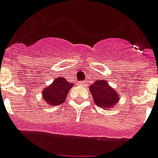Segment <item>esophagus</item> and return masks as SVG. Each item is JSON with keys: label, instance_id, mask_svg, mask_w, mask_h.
Masks as SVG:
<instances>
[{"label": "esophagus", "instance_id": "34e87169", "mask_svg": "<svg viewBox=\"0 0 158 158\" xmlns=\"http://www.w3.org/2000/svg\"><path fill=\"white\" fill-rule=\"evenodd\" d=\"M78 84H79V85H81V86H86V85H87L86 81H79Z\"/></svg>", "mask_w": 158, "mask_h": 158}]
</instances>
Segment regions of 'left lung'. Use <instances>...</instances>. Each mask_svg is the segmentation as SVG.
<instances>
[{"label": "left lung", "mask_w": 158, "mask_h": 158, "mask_svg": "<svg viewBox=\"0 0 158 158\" xmlns=\"http://www.w3.org/2000/svg\"><path fill=\"white\" fill-rule=\"evenodd\" d=\"M89 88L94 102L102 109L110 110L120 99L119 93L110 86L106 80H96V82L90 85Z\"/></svg>", "instance_id": "8db88e82"}]
</instances>
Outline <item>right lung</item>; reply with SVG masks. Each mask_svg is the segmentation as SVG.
I'll use <instances>...</instances> for the list:
<instances>
[{
	"instance_id": "1",
	"label": "right lung",
	"mask_w": 158,
	"mask_h": 158,
	"mask_svg": "<svg viewBox=\"0 0 158 158\" xmlns=\"http://www.w3.org/2000/svg\"><path fill=\"white\" fill-rule=\"evenodd\" d=\"M73 86V83L68 82L64 78H57L49 86L43 90V98L48 105L55 106L62 104L68 94V91Z\"/></svg>"
}]
</instances>
